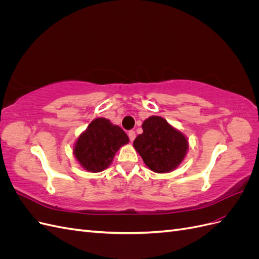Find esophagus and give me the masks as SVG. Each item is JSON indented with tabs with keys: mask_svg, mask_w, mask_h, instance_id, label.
Returning <instances> with one entry per match:
<instances>
[{
	"mask_svg": "<svg viewBox=\"0 0 259 259\" xmlns=\"http://www.w3.org/2000/svg\"><path fill=\"white\" fill-rule=\"evenodd\" d=\"M128 137H130V140H131V142H133V140H134V139H135V137H136L135 132H134V131H130V132H128Z\"/></svg>",
	"mask_w": 259,
	"mask_h": 259,
	"instance_id": "esophagus-1",
	"label": "esophagus"
}]
</instances>
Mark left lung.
<instances>
[{"label":"left lung","instance_id":"obj_1","mask_svg":"<svg viewBox=\"0 0 259 259\" xmlns=\"http://www.w3.org/2000/svg\"><path fill=\"white\" fill-rule=\"evenodd\" d=\"M143 131L134 140V148L146 165L155 173L175 169L187 153V138L166 120L155 115L144 121Z\"/></svg>","mask_w":259,"mask_h":259}]
</instances>
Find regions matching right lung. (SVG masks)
Returning <instances> with one entry per match:
<instances>
[{"label": "right lung", "instance_id": "add662e5", "mask_svg": "<svg viewBox=\"0 0 259 259\" xmlns=\"http://www.w3.org/2000/svg\"><path fill=\"white\" fill-rule=\"evenodd\" d=\"M128 142L121 127L105 117H98L77 138L73 153L86 170L98 173L110 165L115 152Z\"/></svg>", "mask_w": 259, "mask_h": 259}]
</instances>
